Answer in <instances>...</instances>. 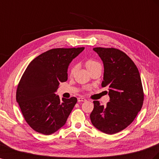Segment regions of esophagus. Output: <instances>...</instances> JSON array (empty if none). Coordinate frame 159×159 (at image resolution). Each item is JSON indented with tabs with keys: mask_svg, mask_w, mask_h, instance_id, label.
Returning a JSON list of instances; mask_svg holds the SVG:
<instances>
[{
	"mask_svg": "<svg viewBox=\"0 0 159 159\" xmlns=\"http://www.w3.org/2000/svg\"><path fill=\"white\" fill-rule=\"evenodd\" d=\"M78 101L79 102H85V101H86V99H85V98H84L80 97V98H78Z\"/></svg>",
	"mask_w": 159,
	"mask_h": 159,
	"instance_id": "esophagus-1",
	"label": "esophagus"
}]
</instances>
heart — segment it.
Wrapping results in <instances>:
<instances>
[{"mask_svg": "<svg viewBox=\"0 0 159 159\" xmlns=\"http://www.w3.org/2000/svg\"><path fill=\"white\" fill-rule=\"evenodd\" d=\"M98 65H100L99 63H98L97 61H94V60H92V59H89L86 61V63H85V66H86L88 70H90V69H92V68L96 66H98ZM76 68H77V66L75 65H74V66H72L71 67V68H70V75H73L74 74V72L76 70Z\"/></svg>", "mask_w": 159, "mask_h": 159, "instance_id": "1", "label": "heart"}]
</instances>
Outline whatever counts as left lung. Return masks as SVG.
<instances>
[{
  "instance_id": "8db88e82",
  "label": "left lung",
  "mask_w": 159,
  "mask_h": 159,
  "mask_svg": "<svg viewBox=\"0 0 159 159\" xmlns=\"http://www.w3.org/2000/svg\"><path fill=\"white\" fill-rule=\"evenodd\" d=\"M93 50L104 63L102 87H108L106 106L93 101L90 119L97 129L108 134L120 132L133 122L143 104L144 93L138 68L123 51L115 48Z\"/></svg>"
}]
</instances>
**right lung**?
I'll return each mask as SVG.
<instances>
[{
  "label": "right lung",
  "mask_w": 159,
  "mask_h": 159,
  "mask_svg": "<svg viewBox=\"0 0 159 159\" xmlns=\"http://www.w3.org/2000/svg\"><path fill=\"white\" fill-rule=\"evenodd\" d=\"M84 48H57L39 55L29 64L19 81L16 100L33 129L49 135L65 125L77 98L59 99L55 92L67 80L70 63Z\"/></svg>",
  "instance_id": "right-lung-1"
}]
</instances>
